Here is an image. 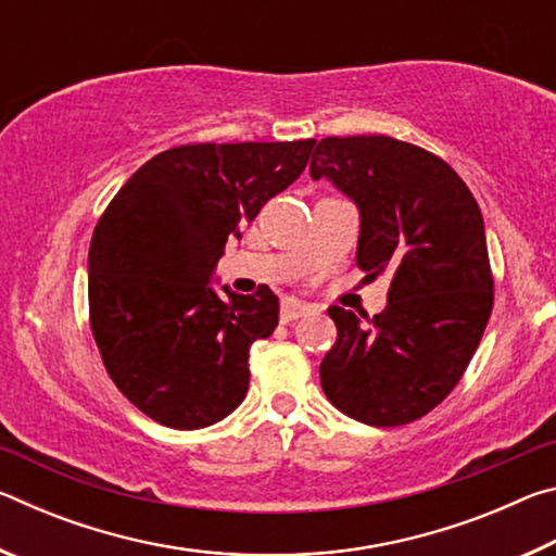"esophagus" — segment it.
Returning <instances> with one entry per match:
<instances>
[{
  "label": "esophagus",
  "instance_id": "esophagus-1",
  "mask_svg": "<svg viewBox=\"0 0 556 556\" xmlns=\"http://www.w3.org/2000/svg\"><path fill=\"white\" fill-rule=\"evenodd\" d=\"M314 306L306 304V301H299V299H287L285 304H281V324H289V321H296V318L312 314Z\"/></svg>",
  "mask_w": 556,
  "mask_h": 556
}]
</instances>
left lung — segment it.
<instances>
[{"mask_svg": "<svg viewBox=\"0 0 556 556\" xmlns=\"http://www.w3.org/2000/svg\"><path fill=\"white\" fill-rule=\"evenodd\" d=\"M308 168L361 211L357 267L390 277L372 321L328 308L321 388L363 425H409L456 388L493 312L481 208L444 159L384 135L326 137Z\"/></svg>", "mask_w": 556, "mask_h": 556, "instance_id": "obj_1", "label": "left lung"}]
</instances>
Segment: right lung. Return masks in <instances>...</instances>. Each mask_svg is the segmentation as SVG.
I'll list each match as a JSON object with an SVG mask.
<instances>
[{"label":"right lung","instance_id":"add662e5","mask_svg":"<svg viewBox=\"0 0 556 556\" xmlns=\"http://www.w3.org/2000/svg\"><path fill=\"white\" fill-rule=\"evenodd\" d=\"M316 139L184 144L149 159L90 240V328L108 375L147 417L201 429L238 407L250 345L279 324L269 287H211L228 238L306 168Z\"/></svg>","mask_w":556,"mask_h":556}]
</instances>
